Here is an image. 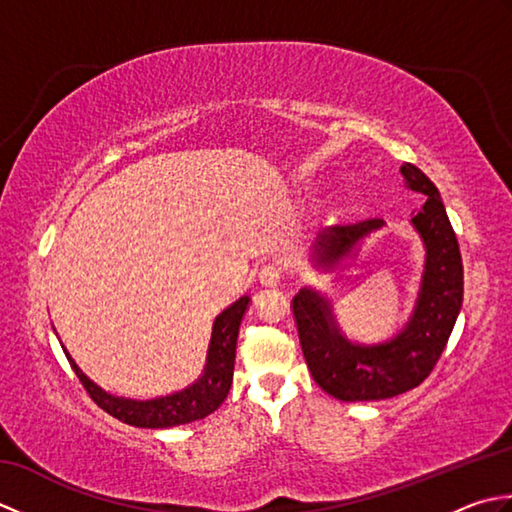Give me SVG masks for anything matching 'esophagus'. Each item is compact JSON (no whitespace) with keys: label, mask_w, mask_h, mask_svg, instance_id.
Listing matches in <instances>:
<instances>
[{"label":"esophagus","mask_w":512,"mask_h":512,"mask_svg":"<svg viewBox=\"0 0 512 512\" xmlns=\"http://www.w3.org/2000/svg\"><path fill=\"white\" fill-rule=\"evenodd\" d=\"M259 284L266 288H275L281 284V268L275 264H268L259 270Z\"/></svg>","instance_id":"obj_1"}]
</instances>
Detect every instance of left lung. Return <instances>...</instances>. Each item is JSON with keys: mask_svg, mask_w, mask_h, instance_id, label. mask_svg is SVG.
Returning <instances> with one entry per match:
<instances>
[{"mask_svg": "<svg viewBox=\"0 0 512 512\" xmlns=\"http://www.w3.org/2000/svg\"><path fill=\"white\" fill-rule=\"evenodd\" d=\"M400 173L407 189L424 195L422 209L411 217L413 231L424 246V266L407 323L387 341L358 343L347 339L325 292L301 288L292 299L301 350L312 378L323 391L345 402L394 398L418 387L436 367L462 308L460 246L436 184L409 162L400 167ZM383 226V220H365L325 228L310 250L314 270L343 273L358 257L365 239Z\"/></svg>", "mask_w": 512, "mask_h": 512, "instance_id": "8db88e82", "label": "left lung"}]
</instances>
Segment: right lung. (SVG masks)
Wrapping results in <instances>:
<instances>
[{"instance_id":"obj_1","label":"right lung","mask_w":512,"mask_h":512,"mask_svg":"<svg viewBox=\"0 0 512 512\" xmlns=\"http://www.w3.org/2000/svg\"><path fill=\"white\" fill-rule=\"evenodd\" d=\"M248 306L250 297H242L237 299L233 306H228L224 312L217 314L213 321L209 352H206V363L200 378L189 387L173 391V394L167 396L136 400L110 394V391H105L101 385H96L92 378L83 374V369L74 363V358L65 350L63 343L61 347L65 356H68L74 374L79 376L92 400L103 411L110 413V416L140 429L178 427V424L206 418L224 402L233 383L237 334Z\"/></svg>"}]
</instances>
